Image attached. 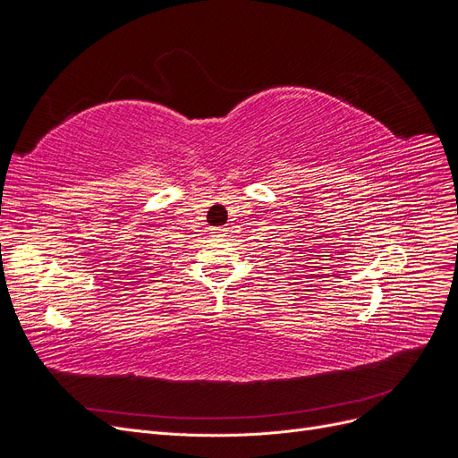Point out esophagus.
I'll return each instance as SVG.
<instances>
[{
  "label": "esophagus",
  "mask_w": 458,
  "mask_h": 458,
  "mask_svg": "<svg viewBox=\"0 0 458 458\" xmlns=\"http://www.w3.org/2000/svg\"><path fill=\"white\" fill-rule=\"evenodd\" d=\"M212 231H214L216 237H227V234H229V229H227V227H214Z\"/></svg>",
  "instance_id": "obj_1"
}]
</instances>
